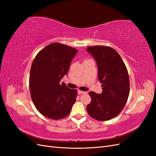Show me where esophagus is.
<instances>
[{
  "instance_id": "34e87169",
  "label": "esophagus",
  "mask_w": 156,
  "mask_h": 156,
  "mask_svg": "<svg viewBox=\"0 0 156 156\" xmlns=\"http://www.w3.org/2000/svg\"><path fill=\"white\" fill-rule=\"evenodd\" d=\"M78 93L79 94H87V92H85V91H82V90H78Z\"/></svg>"
}]
</instances>
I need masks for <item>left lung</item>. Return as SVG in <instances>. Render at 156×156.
Segmentation results:
<instances>
[{
  "label": "left lung",
  "mask_w": 156,
  "mask_h": 156,
  "mask_svg": "<svg viewBox=\"0 0 156 156\" xmlns=\"http://www.w3.org/2000/svg\"><path fill=\"white\" fill-rule=\"evenodd\" d=\"M88 53L96 60L98 79L103 92H90L91 102L87 107L88 115L99 121L111 120L119 115L129 94V79L119 54L110 47H88Z\"/></svg>",
  "instance_id": "left-lung-1"
}]
</instances>
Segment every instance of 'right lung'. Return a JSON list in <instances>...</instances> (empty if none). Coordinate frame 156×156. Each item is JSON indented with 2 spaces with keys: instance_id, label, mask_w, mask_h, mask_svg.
Masks as SVG:
<instances>
[{
  "instance_id": "obj_1",
  "label": "right lung",
  "mask_w": 156,
  "mask_h": 156,
  "mask_svg": "<svg viewBox=\"0 0 156 156\" xmlns=\"http://www.w3.org/2000/svg\"><path fill=\"white\" fill-rule=\"evenodd\" d=\"M77 51L69 46L53 43L41 50L33 60L29 77L30 95L42 115L59 120L69 114L77 90L60 82L68 73Z\"/></svg>"
}]
</instances>
